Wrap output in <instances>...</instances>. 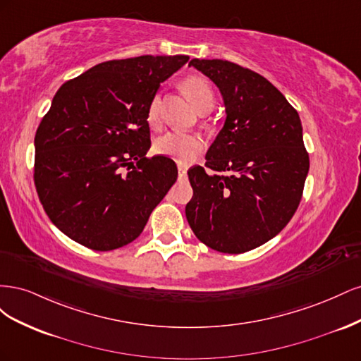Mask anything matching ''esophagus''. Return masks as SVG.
<instances>
[{"mask_svg": "<svg viewBox=\"0 0 361 361\" xmlns=\"http://www.w3.org/2000/svg\"><path fill=\"white\" fill-rule=\"evenodd\" d=\"M178 171H179V176H185V174H187V167L178 166Z\"/></svg>", "mask_w": 361, "mask_h": 361, "instance_id": "obj_1", "label": "esophagus"}]
</instances>
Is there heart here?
Masks as SVG:
<instances>
[{"mask_svg": "<svg viewBox=\"0 0 361 361\" xmlns=\"http://www.w3.org/2000/svg\"><path fill=\"white\" fill-rule=\"evenodd\" d=\"M182 89L190 97V101L195 105L199 111H209L214 106L215 96L211 84L203 76H188L182 81ZM147 123L152 128H158L161 125V94L157 93L152 97L147 111H146ZM203 149V140L197 134L190 133H173L164 134L155 141V150L159 155L170 157L178 162L187 164L197 157Z\"/></svg>", "mask_w": 361, "mask_h": 361, "instance_id": "obj_1", "label": "heart"}]
</instances>
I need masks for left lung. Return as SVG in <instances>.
Segmentation results:
<instances>
[{
	"label": "left lung",
	"mask_w": 361,
	"mask_h": 361,
	"mask_svg": "<svg viewBox=\"0 0 361 361\" xmlns=\"http://www.w3.org/2000/svg\"><path fill=\"white\" fill-rule=\"evenodd\" d=\"M223 96L226 120L203 167L188 170L185 207L194 235L216 251L245 253L279 235L300 204L309 173L297 110L264 76L226 60L192 59Z\"/></svg>",
	"instance_id": "8db88e82"
}]
</instances>
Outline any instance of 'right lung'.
<instances>
[{
    "mask_svg": "<svg viewBox=\"0 0 361 361\" xmlns=\"http://www.w3.org/2000/svg\"><path fill=\"white\" fill-rule=\"evenodd\" d=\"M188 60L99 63L54 96L35 137V185L49 220L75 243L96 251L133 243L176 182L173 159L146 158V111L159 84Z\"/></svg>",
    "mask_w": 361,
    "mask_h": 361,
    "instance_id": "right-lung-1",
    "label": "right lung"
}]
</instances>
